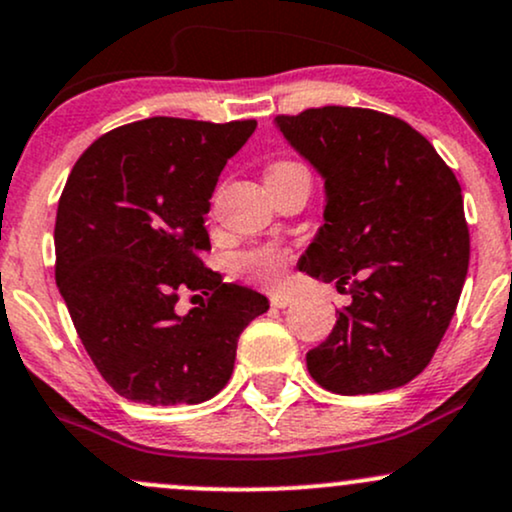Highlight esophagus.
<instances>
[{
    "mask_svg": "<svg viewBox=\"0 0 512 512\" xmlns=\"http://www.w3.org/2000/svg\"><path fill=\"white\" fill-rule=\"evenodd\" d=\"M269 303H272V308H289L293 303V296H286V293H276V296L269 298Z\"/></svg>",
    "mask_w": 512,
    "mask_h": 512,
    "instance_id": "1",
    "label": "esophagus"
}]
</instances>
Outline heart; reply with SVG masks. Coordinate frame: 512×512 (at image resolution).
<instances>
[{
  "label": "heart",
  "instance_id": "heart-1",
  "mask_svg": "<svg viewBox=\"0 0 512 512\" xmlns=\"http://www.w3.org/2000/svg\"><path fill=\"white\" fill-rule=\"evenodd\" d=\"M298 166L293 161H279L269 168V173L274 170H286ZM289 250L276 248V245H262V248L248 250L238 257V269L243 274L252 276L255 281H260L264 286H279L286 279V269H289Z\"/></svg>",
  "mask_w": 512,
  "mask_h": 512
}]
</instances>
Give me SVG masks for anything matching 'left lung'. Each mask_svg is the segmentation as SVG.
<instances>
[{
    "mask_svg": "<svg viewBox=\"0 0 512 512\" xmlns=\"http://www.w3.org/2000/svg\"><path fill=\"white\" fill-rule=\"evenodd\" d=\"M276 127L325 178V223L301 272L351 303L305 361L337 395L407 385L431 363L469 267L462 190L424 134L399 117L325 105Z\"/></svg>",
    "mask_w": 512,
    "mask_h": 512,
    "instance_id": "8db88e82",
    "label": "left lung"
}]
</instances>
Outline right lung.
<instances>
[{"mask_svg":"<svg viewBox=\"0 0 512 512\" xmlns=\"http://www.w3.org/2000/svg\"><path fill=\"white\" fill-rule=\"evenodd\" d=\"M255 127L149 117L98 137L74 163L57 204L55 279L117 395L151 407L207 402L231 378L240 332L269 310L262 293L223 284L202 262L209 199ZM185 290L210 298L178 316Z\"/></svg>","mask_w":512,"mask_h":512,"instance_id":"1","label":"right lung"}]
</instances>
